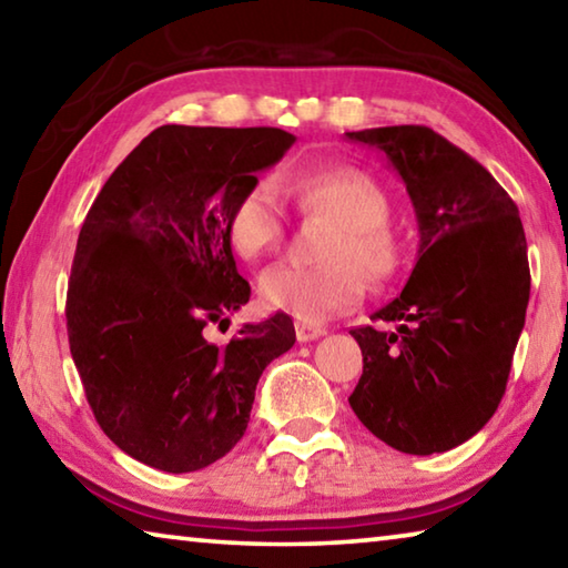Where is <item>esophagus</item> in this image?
Instances as JSON below:
<instances>
[{
  "instance_id": "1",
  "label": "esophagus",
  "mask_w": 568,
  "mask_h": 568,
  "mask_svg": "<svg viewBox=\"0 0 568 568\" xmlns=\"http://www.w3.org/2000/svg\"><path fill=\"white\" fill-rule=\"evenodd\" d=\"M325 335V328L321 325H311V323H295V338L301 343H311V341H318Z\"/></svg>"
}]
</instances>
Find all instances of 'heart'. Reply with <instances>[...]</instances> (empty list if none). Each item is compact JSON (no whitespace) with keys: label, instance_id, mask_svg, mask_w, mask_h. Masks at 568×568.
<instances>
[{"label":"heart","instance_id":"obj_1","mask_svg":"<svg viewBox=\"0 0 568 568\" xmlns=\"http://www.w3.org/2000/svg\"><path fill=\"white\" fill-rule=\"evenodd\" d=\"M281 192L297 213L321 220L325 233L321 267L275 265L261 277L257 301L265 311L303 323H323L351 311L363 297V282L381 287L400 267V245L388 225L390 203L378 180L358 168L285 172L273 182L255 178L225 205V240L235 257L257 263L285 235Z\"/></svg>","mask_w":568,"mask_h":568}]
</instances>
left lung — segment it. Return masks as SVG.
Wrapping results in <instances>:
<instances>
[{
    "mask_svg": "<svg viewBox=\"0 0 568 568\" xmlns=\"http://www.w3.org/2000/svg\"><path fill=\"white\" fill-rule=\"evenodd\" d=\"M398 172L418 220V261L398 297L351 331L363 376L348 398L373 436L413 456L476 436L504 398L528 291L518 207L491 172L420 124L345 132Z\"/></svg>",
    "mask_w": 568,
    "mask_h": 568,
    "instance_id": "left-lung-1",
    "label": "left lung"
}]
</instances>
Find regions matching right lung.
Wrapping results in <instances>:
<instances>
[{
	"label": "right lung",
	"instance_id": "obj_1",
	"mask_svg": "<svg viewBox=\"0 0 568 568\" xmlns=\"http://www.w3.org/2000/svg\"><path fill=\"white\" fill-rule=\"evenodd\" d=\"M277 128L162 124L104 182L84 217L67 291L72 361L114 446L168 474L243 438L267 363L293 348L285 313L205 338L250 297L225 240V205L281 162Z\"/></svg>",
	"mask_w": 568,
	"mask_h": 568
}]
</instances>
